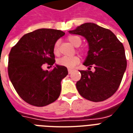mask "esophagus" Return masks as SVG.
I'll use <instances>...</instances> for the list:
<instances>
[{"mask_svg":"<svg viewBox=\"0 0 133 133\" xmlns=\"http://www.w3.org/2000/svg\"><path fill=\"white\" fill-rule=\"evenodd\" d=\"M73 69H68V72H69V74H71V73H72V71H73Z\"/></svg>","mask_w":133,"mask_h":133,"instance_id":"1","label":"esophagus"}]
</instances>
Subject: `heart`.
Returning a JSON list of instances; mask_svg holds the SVG:
<instances>
[{
  "label": "heart",
  "instance_id": "obj_1",
  "mask_svg": "<svg viewBox=\"0 0 133 133\" xmlns=\"http://www.w3.org/2000/svg\"><path fill=\"white\" fill-rule=\"evenodd\" d=\"M68 40L75 46H79L82 43L81 38L77 36H70L68 37ZM59 44H60L59 40L56 41L54 44V53L56 55H58L59 54ZM79 58L78 56H63L60 59H58V63L60 65L71 69V68H73L76 64L79 63Z\"/></svg>",
  "mask_w": 133,
  "mask_h": 133
}]
</instances>
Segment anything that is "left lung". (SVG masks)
Returning <instances> with one entry per match:
<instances>
[{
	"instance_id": "obj_1",
	"label": "left lung",
	"mask_w": 133,
	"mask_h": 133,
	"mask_svg": "<svg viewBox=\"0 0 133 133\" xmlns=\"http://www.w3.org/2000/svg\"><path fill=\"white\" fill-rule=\"evenodd\" d=\"M69 32L84 37L89 44L83 63L89 67L87 71H79L81 79L76 83L77 91L88 100H106L118 89L126 69L123 44L111 31L95 23H84ZM92 66L94 72L90 71Z\"/></svg>"
}]
</instances>
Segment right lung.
Returning <instances> with one entry per match:
<instances>
[{"instance_id":"right-lung-1","label":"right lung","mask_w":133,"mask_h":133,"mask_svg":"<svg viewBox=\"0 0 133 133\" xmlns=\"http://www.w3.org/2000/svg\"><path fill=\"white\" fill-rule=\"evenodd\" d=\"M65 33L52 29H39L24 35L9 55L8 74L19 96L29 104L44 107L54 102L61 92V81L67 68L56 64L49 71L45 63L54 65V47Z\"/></svg>"}]
</instances>
